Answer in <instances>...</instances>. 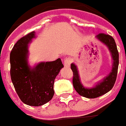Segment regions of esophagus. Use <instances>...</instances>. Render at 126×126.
<instances>
[{"label": "esophagus", "mask_w": 126, "mask_h": 126, "mask_svg": "<svg viewBox=\"0 0 126 126\" xmlns=\"http://www.w3.org/2000/svg\"><path fill=\"white\" fill-rule=\"evenodd\" d=\"M72 59L71 58H66L64 60V66L65 67H69L70 66V64L72 63Z\"/></svg>", "instance_id": "obj_1"}]
</instances>
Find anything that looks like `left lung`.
Segmentation results:
<instances>
[{"instance_id":"obj_1","label":"left lung","mask_w":126,"mask_h":126,"mask_svg":"<svg viewBox=\"0 0 126 126\" xmlns=\"http://www.w3.org/2000/svg\"><path fill=\"white\" fill-rule=\"evenodd\" d=\"M96 38L108 47L111 54L113 65L111 71L108 74V76L105 77L101 81L98 82L94 87L92 88H86L82 85L80 80L79 74L77 66L73 63L71 64V69L73 72L72 83L74 89L80 95L89 99H94L100 97L109 92L111 89L116 80L119 65V53L114 39L110 35L105 33L98 34L96 36Z\"/></svg>"}]
</instances>
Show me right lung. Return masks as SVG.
I'll return each mask as SVG.
<instances>
[{"label":"right lung","mask_w":126,"mask_h":126,"mask_svg":"<svg viewBox=\"0 0 126 126\" xmlns=\"http://www.w3.org/2000/svg\"><path fill=\"white\" fill-rule=\"evenodd\" d=\"M35 32L17 41L10 54L11 78L20 99L30 106H41L54 94V80L64 67L60 58L39 62L33 68L28 64V44L35 37Z\"/></svg>","instance_id":"add662e5"}]
</instances>
